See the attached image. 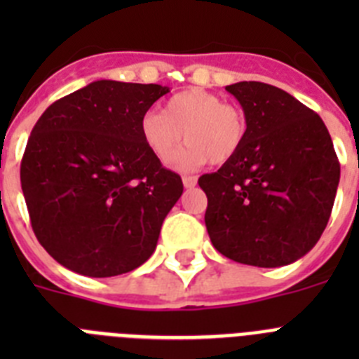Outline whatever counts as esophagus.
<instances>
[{
    "label": "esophagus",
    "instance_id": "esophagus-1",
    "mask_svg": "<svg viewBox=\"0 0 359 359\" xmlns=\"http://www.w3.org/2000/svg\"><path fill=\"white\" fill-rule=\"evenodd\" d=\"M183 185L185 189H194L198 185V177L196 176H183Z\"/></svg>",
    "mask_w": 359,
    "mask_h": 359
}]
</instances>
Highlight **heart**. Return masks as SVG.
<instances>
[{
    "instance_id": "b5f03b06",
    "label": "heart",
    "mask_w": 359,
    "mask_h": 359,
    "mask_svg": "<svg viewBox=\"0 0 359 359\" xmlns=\"http://www.w3.org/2000/svg\"><path fill=\"white\" fill-rule=\"evenodd\" d=\"M248 123L243 111L205 90H185L165 102L163 111H147L140 120V136L152 156L174 160L177 169H196L207 161L226 163L243 149Z\"/></svg>"
}]
</instances>
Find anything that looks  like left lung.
Segmentation results:
<instances>
[{"label": "left lung", "mask_w": 359, "mask_h": 359, "mask_svg": "<svg viewBox=\"0 0 359 359\" xmlns=\"http://www.w3.org/2000/svg\"><path fill=\"white\" fill-rule=\"evenodd\" d=\"M226 91L243 106L248 133L236 158L199 177L208 236L241 264H291L318 243L331 217L340 183L331 135L280 88L244 81Z\"/></svg>", "instance_id": "obj_1"}]
</instances>
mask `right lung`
Listing matches in <instances>:
<instances>
[{
    "mask_svg": "<svg viewBox=\"0 0 359 359\" xmlns=\"http://www.w3.org/2000/svg\"><path fill=\"white\" fill-rule=\"evenodd\" d=\"M167 86L95 81L32 129L21 189L37 241L86 277H115L152 255L182 177L144 145L140 120Z\"/></svg>",
    "mask_w": 359,
    "mask_h": 359,
    "instance_id": "obj_1",
    "label": "right lung"
}]
</instances>
